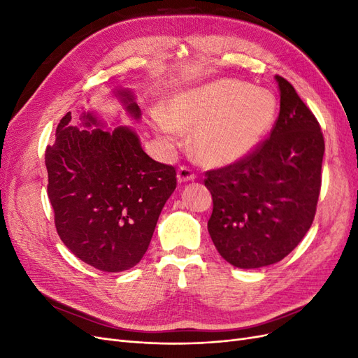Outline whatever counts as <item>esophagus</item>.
Listing matches in <instances>:
<instances>
[{
  "mask_svg": "<svg viewBox=\"0 0 358 358\" xmlns=\"http://www.w3.org/2000/svg\"><path fill=\"white\" fill-rule=\"evenodd\" d=\"M194 179H196V175H194V171L189 167L183 166L178 170V182L179 183H185V182H189Z\"/></svg>",
  "mask_w": 358,
  "mask_h": 358,
  "instance_id": "34e87169",
  "label": "esophagus"
}]
</instances>
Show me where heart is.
Returning a JSON list of instances; mask_svg holds the SVG:
<instances>
[{
    "instance_id": "heart-1",
    "label": "heart",
    "mask_w": 358,
    "mask_h": 358,
    "mask_svg": "<svg viewBox=\"0 0 358 358\" xmlns=\"http://www.w3.org/2000/svg\"><path fill=\"white\" fill-rule=\"evenodd\" d=\"M276 113L273 92L221 79L173 95L162 107L157 131L167 145L178 142V131H192L197 161L222 167L251 154L272 128Z\"/></svg>"
}]
</instances>
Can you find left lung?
Instances as JSON below:
<instances>
[{
	"label": "left lung",
	"instance_id": "obj_1",
	"mask_svg": "<svg viewBox=\"0 0 358 358\" xmlns=\"http://www.w3.org/2000/svg\"><path fill=\"white\" fill-rule=\"evenodd\" d=\"M275 79L280 109L270 137L246 158L206 173L213 200L209 234L239 268L285 258L310 229L321 189V127L294 86Z\"/></svg>",
	"mask_w": 358,
	"mask_h": 358
}]
</instances>
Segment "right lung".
I'll list each match as a JSON object with an SVG mask.
<instances>
[{"instance_id": "right-lung-1", "label": "right lung", "mask_w": 358, "mask_h": 358, "mask_svg": "<svg viewBox=\"0 0 358 358\" xmlns=\"http://www.w3.org/2000/svg\"><path fill=\"white\" fill-rule=\"evenodd\" d=\"M127 113L140 119L136 96L117 90ZM94 128L92 129V127ZM46 148L48 196L57 231L70 251L101 272L134 267L152 239L158 216L176 188L175 167L150 158L129 127L103 128L92 112L80 127L71 112Z\"/></svg>"}]
</instances>
